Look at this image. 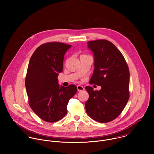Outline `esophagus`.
I'll use <instances>...</instances> for the list:
<instances>
[{
	"label": "esophagus",
	"instance_id": "1",
	"mask_svg": "<svg viewBox=\"0 0 154 154\" xmlns=\"http://www.w3.org/2000/svg\"><path fill=\"white\" fill-rule=\"evenodd\" d=\"M77 89H78V91H84L85 89V88H84V87H82L81 85H78L77 86Z\"/></svg>",
	"mask_w": 154,
	"mask_h": 154
}]
</instances>
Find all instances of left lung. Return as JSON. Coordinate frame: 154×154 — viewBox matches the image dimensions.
I'll list each match as a JSON object with an SVG mask.
<instances>
[{
	"label": "left lung",
	"instance_id": "left-lung-1",
	"mask_svg": "<svg viewBox=\"0 0 154 154\" xmlns=\"http://www.w3.org/2000/svg\"><path fill=\"white\" fill-rule=\"evenodd\" d=\"M87 44L94 57L89 83L101 89L94 91L91 87H85L89 94L86 111L98 122H110L120 115L129 100V67L122 53L110 42L98 40Z\"/></svg>",
	"mask_w": 154,
	"mask_h": 154
}]
</instances>
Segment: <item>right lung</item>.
I'll return each mask as SVG.
<instances>
[{
	"instance_id": "1",
	"label": "right lung",
	"mask_w": 154,
	"mask_h": 154,
	"mask_svg": "<svg viewBox=\"0 0 154 154\" xmlns=\"http://www.w3.org/2000/svg\"><path fill=\"white\" fill-rule=\"evenodd\" d=\"M71 46L58 42L42 44L29 62L25 78L29 105L47 122H56L64 117L69 100L77 92L75 85L60 86L57 79L63 70L65 54Z\"/></svg>"
}]
</instances>
